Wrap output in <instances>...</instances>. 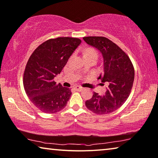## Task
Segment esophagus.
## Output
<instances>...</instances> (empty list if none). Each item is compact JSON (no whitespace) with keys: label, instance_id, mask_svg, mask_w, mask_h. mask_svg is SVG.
<instances>
[{"label":"esophagus","instance_id":"34e87169","mask_svg":"<svg viewBox=\"0 0 158 158\" xmlns=\"http://www.w3.org/2000/svg\"><path fill=\"white\" fill-rule=\"evenodd\" d=\"M74 89H76L77 91H81L82 89H83V87H82V86H75V87H74Z\"/></svg>","mask_w":158,"mask_h":158}]
</instances>
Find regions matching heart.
I'll return each mask as SVG.
<instances>
[{"instance_id":"1","label":"heart","mask_w":158,"mask_h":158,"mask_svg":"<svg viewBox=\"0 0 158 158\" xmlns=\"http://www.w3.org/2000/svg\"><path fill=\"white\" fill-rule=\"evenodd\" d=\"M86 54H96V55H97V53L96 51H94V49H92V48H88V49H86L85 52V55H86Z\"/></svg>"}]
</instances>
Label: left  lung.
I'll return each mask as SVG.
<instances>
[{
	"mask_svg": "<svg viewBox=\"0 0 158 158\" xmlns=\"http://www.w3.org/2000/svg\"><path fill=\"white\" fill-rule=\"evenodd\" d=\"M83 39L102 53L104 74L98 79L102 85L108 84L105 94L101 96L94 92L92 98L85 102L86 106L95 114H110L120 107L130 96L135 78L134 66L126 53L107 38L87 36Z\"/></svg>",
	"mask_w": 158,
	"mask_h": 158,
	"instance_id": "obj_1",
	"label": "left lung"
}]
</instances>
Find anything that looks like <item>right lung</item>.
<instances>
[{
	"mask_svg": "<svg viewBox=\"0 0 158 158\" xmlns=\"http://www.w3.org/2000/svg\"><path fill=\"white\" fill-rule=\"evenodd\" d=\"M81 42L72 37L48 39L38 46L28 59L23 74L24 89L41 112L56 113L66 106L72 95L71 89L57 84L54 78Z\"/></svg>",
	"mask_w": 158,
	"mask_h": 158,
	"instance_id": "1",
	"label": "right lung"
}]
</instances>
